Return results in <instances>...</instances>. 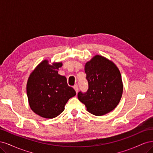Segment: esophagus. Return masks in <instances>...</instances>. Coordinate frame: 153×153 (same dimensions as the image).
Instances as JSON below:
<instances>
[{"label":"esophagus","mask_w":153,"mask_h":153,"mask_svg":"<svg viewBox=\"0 0 153 153\" xmlns=\"http://www.w3.org/2000/svg\"><path fill=\"white\" fill-rule=\"evenodd\" d=\"M73 88H74V89L75 90L76 92V93H77V92H78V85H77V84L73 86Z\"/></svg>","instance_id":"34e87169"}]
</instances>
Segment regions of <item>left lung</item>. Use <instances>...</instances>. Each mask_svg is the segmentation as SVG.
Wrapping results in <instances>:
<instances>
[{
	"label": "left lung",
	"mask_w": 153,
	"mask_h": 153,
	"mask_svg": "<svg viewBox=\"0 0 153 153\" xmlns=\"http://www.w3.org/2000/svg\"><path fill=\"white\" fill-rule=\"evenodd\" d=\"M88 89L80 91L78 98L88 112L103 115L113 110L123 94L121 75L115 64L101 55H96L85 65Z\"/></svg>",
	"instance_id": "8db88e82"
}]
</instances>
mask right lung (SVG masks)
<instances>
[{"label":"right lung","instance_id":"add662e5","mask_svg":"<svg viewBox=\"0 0 153 153\" xmlns=\"http://www.w3.org/2000/svg\"><path fill=\"white\" fill-rule=\"evenodd\" d=\"M61 62L52 66L45 60L32 72L27 84V94L30 107L39 116L53 119L61 114L69 99L76 92L67 84L66 78L60 75Z\"/></svg>","mask_w":153,"mask_h":153}]
</instances>
